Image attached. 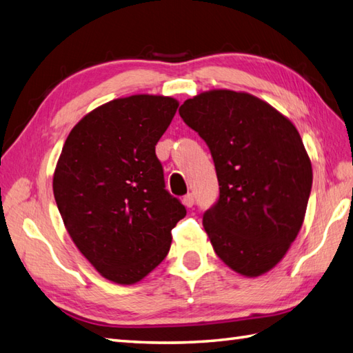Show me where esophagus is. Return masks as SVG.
Here are the masks:
<instances>
[{"label": "esophagus", "instance_id": "34e87169", "mask_svg": "<svg viewBox=\"0 0 353 353\" xmlns=\"http://www.w3.org/2000/svg\"><path fill=\"white\" fill-rule=\"evenodd\" d=\"M183 204L186 208H192L194 206V203H195V199H194V194H186L185 196H183Z\"/></svg>", "mask_w": 353, "mask_h": 353}]
</instances>
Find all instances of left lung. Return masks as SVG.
I'll list each match as a JSON object with an SVG mask.
<instances>
[{
  "label": "left lung",
  "instance_id": "1",
  "mask_svg": "<svg viewBox=\"0 0 353 353\" xmlns=\"http://www.w3.org/2000/svg\"><path fill=\"white\" fill-rule=\"evenodd\" d=\"M179 114L215 162L219 199L203 227L216 256L243 276L266 274L296 239L313 183L298 129L268 102L233 90L196 94Z\"/></svg>",
  "mask_w": 353,
  "mask_h": 353
}]
</instances>
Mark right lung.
<instances>
[{
  "label": "right lung",
  "mask_w": 353,
  "mask_h": 353,
  "mask_svg": "<svg viewBox=\"0 0 353 353\" xmlns=\"http://www.w3.org/2000/svg\"><path fill=\"white\" fill-rule=\"evenodd\" d=\"M179 102L134 94L81 119L54 171V196L65 230L106 280L141 281L167 257L171 230L186 209L170 195L154 145Z\"/></svg>",
  "instance_id": "obj_1"
}]
</instances>
